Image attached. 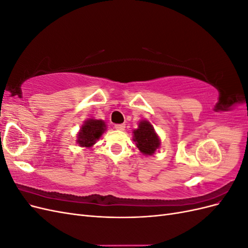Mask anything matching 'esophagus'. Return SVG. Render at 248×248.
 <instances>
[{"instance_id": "obj_1", "label": "esophagus", "mask_w": 248, "mask_h": 248, "mask_svg": "<svg viewBox=\"0 0 248 248\" xmlns=\"http://www.w3.org/2000/svg\"><path fill=\"white\" fill-rule=\"evenodd\" d=\"M115 128L117 130H124L125 129V124H116Z\"/></svg>"}]
</instances>
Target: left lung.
<instances>
[{"instance_id": "1", "label": "left lung", "mask_w": 248, "mask_h": 248, "mask_svg": "<svg viewBox=\"0 0 248 248\" xmlns=\"http://www.w3.org/2000/svg\"><path fill=\"white\" fill-rule=\"evenodd\" d=\"M133 140L137 142V147L141 153L146 155H152L160 145L153 126L148 121L140 122L139 128L133 130Z\"/></svg>"}]
</instances>
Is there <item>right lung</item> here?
<instances>
[{"label": "right lung", "mask_w": 248, "mask_h": 248, "mask_svg": "<svg viewBox=\"0 0 248 248\" xmlns=\"http://www.w3.org/2000/svg\"><path fill=\"white\" fill-rule=\"evenodd\" d=\"M106 130V123L101 120L90 119L81 126L78 142L80 147H91Z\"/></svg>", "instance_id": "obj_1"}]
</instances>
